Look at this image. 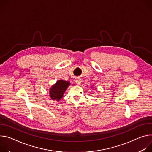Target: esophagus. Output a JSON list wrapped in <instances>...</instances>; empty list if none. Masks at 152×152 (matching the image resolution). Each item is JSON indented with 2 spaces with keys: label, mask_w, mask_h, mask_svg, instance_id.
<instances>
[{
  "label": "esophagus",
  "mask_w": 152,
  "mask_h": 152,
  "mask_svg": "<svg viewBox=\"0 0 152 152\" xmlns=\"http://www.w3.org/2000/svg\"><path fill=\"white\" fill-rule=\"evenodd\" d=\"M75 81H76V83L77 84V85H80V84L81 83V79H80V78H77Z\"/></svg>",
  "instance_id": "obj_1"
}]
</instances>
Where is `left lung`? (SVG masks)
Returning <instances> with one entry per match:
<instances>
[{
    "instance_id": "1",
    "label": "left lung",
    "mask_w": 152,
    "mask_h": 152,
    "mask_svg": "<svg viewBox=\"0 0 152 152\" xmlns=\"http://www.w3.org/2000/svg\"><path fill=\"white\" fill-rule=\"evenodd\" d=\"M92 88V87H91V88Z\"/></svg>"
}]
</instances>
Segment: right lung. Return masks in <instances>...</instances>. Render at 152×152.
<instances>
[{"label": "right lung", "mask_w": 152, "mask_h": 152, "mask_svg": "<svg viewBox=\"0 0 152 152\" xmlns=\"http://www.w3.org/2000/svg\"><path fill=\"white\" fill-rule=\"evenodd\" d=\"M70 85L71 83L69 81L63 80H57L54 85H53L49 89L50 98L53 100L59 102L63 96L66 90L69 86H70Z\"/></svg>", "instance_id": "obj_1"}]
</instances>
